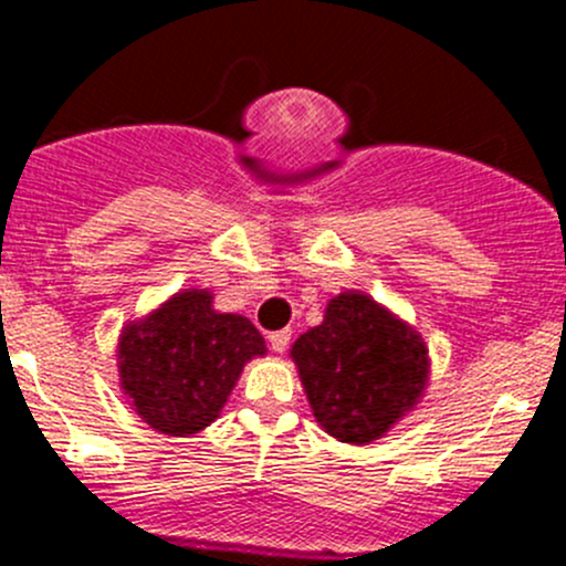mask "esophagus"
<instances>
[{
	"instance_id": "esophagus-1",
	"label": "esophagus",
	"mask_w": 566,
	"mask_h": 566,
	"mask_svg": "<svg viewBox=\"0 0 566 566\" xmlns=\"http://www.w3.org/2000/svg\"><path fill=\"white\" fill-rule=\"evenodd\" d=\"M290 331L284 328V331H273V334H268V342H271V350H276V353H284L287 350V345H290Z\"/></svg>"
}]
</instances>
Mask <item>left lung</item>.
<instances>
[{
	"label": "left lung",
	"mask_w": 566,
	"mask_h": 566,
	"mask_svg": "<svg viewBox=\"0 0 566 566\" xmlns=\"http://www.w3.org/2000/svg\"><path fill=\"white\" fill-rule=\"evenodd\" d=\"M315 419L345 443H369L416 405L427 347L416 331L361 293H342L293 345Z\"/></svg>",
	"instance_id": "1"
}]
</instances>
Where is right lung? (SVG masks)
Masks as SVG:
<instances>
[{"label":"right lung","mask_w":566,"mask_h":566,"mask_svg":"<svg viewBox=\"0 0 566 566\" xmlns=\"http://www.w3.org/2000/svg\"><path fill=\"white\" fill-rule=\"evenodd\" d=\"M210 293L188 290L119 336V378L136 413L167 436H191L219 416L265 339L249 317L219 315Z\"/></svg>","instance_id":"1"}]
</instances>
